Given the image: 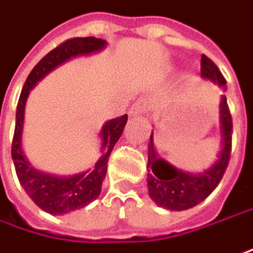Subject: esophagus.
Wrapping results in <instances>:
<instances>
[{
	"mask_svg": "<svg viewBox=\"0 0 253 253\" xmlns=\"http://www.w3.org/2000/svg\"><path fill=\"white\" fill-rule=\"evenodd\" d=\"M150 110V101L148 98H137L134 104L130 107L128 110V114L130 116H140V114H145Z\"/></svg>",
	"mask_w": 253,
	"mask_h": 253,
	"instance_id": "1",
	"label": "esophagus"
}]
</instances>
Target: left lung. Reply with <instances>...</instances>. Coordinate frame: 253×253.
Here are the masks:
<instances>
[{
  "instance_id": "8db88e82",
  "label": "left lung",
  "mask_w": 253,
  "mask_h": 253,
  "mask_svg": "<svg viewBox=\"0 0 253 253\" xmlns=\"http://www.w3.org/2000/svg\"><path fill=\"white\" fill-rule=\"evenodd\" d=\"M201 75L211 81H217L224 85L226 80L221 75L217 65L206 55H201ZM220 125H221V139L223 148L220 152L217 162L206 172L200 175L182 172L175 169L168 162L156 158L153 149V137L150 134L149 153H148V187L152 200L173 211L187 210L197 206L214 191L221 181L226 168L229 165L232 153V114L227 105L226 97L220 103Z\"/></svg>"
}]
</instances>
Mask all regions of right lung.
I'll return each mask as SVG.
<instances>
[{
	"instance_id": "add662e5",
	"label": "right lung",
	"mask_w": 253,
	"mask_h": 253,
	"mask_svg": "<svg viewBox=\"0 0 253 253\" xmlns=\"http://www.w3.org/2000/svg\"><path fill=\"white\" fill-rule=\"evenodd\" d=\"M104 46L105 42L103 39H95V37H74L60 43L58 47L50 50L32 69L18 98L17 113H15V128H14L11 145V156L15 172L21 187L30 195V198L42 210L55 216L82 209L100 195L111 150L125 130L127 114L116 117L103 126L101 130L103 153L97 161V164L94 165L92 171L62 178V176H52L36 171L23 155L21 131H23L26 100L29 97L30 89L53 68H56L58 65L63 63L65 60L71 59L72 56L88 55L103 49Z\"/></svg>"
}]
</instances>
